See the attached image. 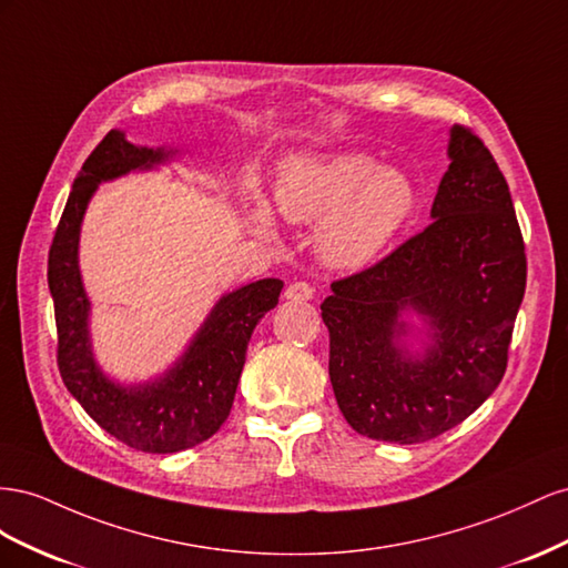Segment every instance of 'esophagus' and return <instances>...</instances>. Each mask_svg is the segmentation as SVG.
<instances>
[{
  "label": "esophagus",
  "mask_w": 568,
  "mask_h": 568,
  "mask_svg": "<svg viewBox=\"0 0 568 568\" xmlns=\"http://www.w3.org/2000/svg\"><path fill=\"white\" fill-rule=\"evenodd\" d=\"M314 297V287L304 281H297L293 285H287L285 290V300H293V302H310Z\"/></svg>",
  "instance_id": "34e87169"
}]
</instances>
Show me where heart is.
Listing matches in <instances>:
<instances>
[{"label":"heart","instance_id":"heart-1","mask_svg":"<svg viewBox=\"0 0 568 568\" xmlns=\"http://www.w3.org/2000/svg\"><path fill=\"white\" fill-rule=\"evenodd\" d=\"M416 202L397 169L359 152L290 159L275 185V206L293 223H316V245L333 266H364L390 245Z\"/></svg>","mask_w":568,"mask_h":568}]
</instances>
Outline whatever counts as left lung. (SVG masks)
I'll return each mask as SVG.
<instances>
[{"label":"left lung","mask_w":568,"mask_h":568,"mask_svg":"<svg viewBox=\"0 0 568 568\" xmlns=\"http://www.w3.org/2000/svg\"><path fill=\"white\" fill-rule=\"evenodd\" d=\"M449 159L426 229L333 281L321 304L337 407L371 440H433L471 416L507 371L526 293L524 235L505 175L471 128H452ZM407 305L434 328L424 357L394 345Z\"/></svg>","instance_id":"1"}]
</instances>
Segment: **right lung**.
<instances>
[{"instance_id": "1", "label": "right lung", "mask_w": 568, "mask_h": 568, "mask_svg": "<svg viewBox=\"0 0 568 568\" xmlns=\"http://www.w3.org/2000/svg\"><path fill=\"white\" fill-rule=\"evenodd\" d=\"M169 154L138 148L121 131H109L75 175L47 262L63 385L109 435L150 455L194 447L223 426L247 359L250 337L256 323L278 304L283 290V281L264 278L221 297L183 359L154 383L123 387L97 368L88 337L90 302L78 271L80 221L102 181L135 169H152Z\"/></svg>"}]
</instances>
